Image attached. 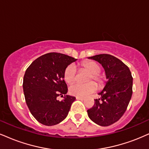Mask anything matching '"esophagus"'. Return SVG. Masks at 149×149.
Wrapping results in <instances>:
<instances>
[{
    "label": "esophagus",
    "instance_id": "esophagus-1",
    "mask_svg": "<svg viewBox=\"0 0 149 149\" xmlns=\"http://www.w3.org/2000/svg\"><path fill=\"white\" fill-rule=\"evenodd\" d=\"M76 99L78 100H84V97H76Z\"/></svg>",
    "mask_w": 149,
    "mask_h": 149
}]
</instances>
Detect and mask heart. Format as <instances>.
<instances>
[{
  "mask_svg": "<svg viewBox=\"0 0 149 149\" xmlns=\"http://www.w3.org/2000/svg\"><path fill=\"white\" fill-rule=\"evenodd\" d=\"M84 69L91 73L88 81L94 80L100 85H102L104 82V77L100 74L101 68L98 63L95 61L84 62L81 64ZM77 70L74 64H70L66 67L64 71V79L68 83H72L76 80ZM97 86L93 81L88 82L87 84L75 83L71 85L69 88V93L72 95L80 97H84L97 91Z\"/></svg>",
  "mask_w": 149,
  "mask_h": 149,
  "instance_id": "obj_1",
  "label": "heart"
}]
</instances>
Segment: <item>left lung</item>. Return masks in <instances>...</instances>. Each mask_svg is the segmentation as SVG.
<instances>
[{"instance_id":"left-lung-1","label":"left lung","mask_w":149,"mask_h":149,"mask_svg":"<svg viewBox=\"0 0 149 149\" xmlns=\"http://www.w3.org/2000/svg\"><path fill=\"white\" fill-rule=\"evenodd\" d=\"M102 64L108 79L99 93L101 99L87 111L89 118L98 125L108 126L119 120L126 111L133 94V77L129 68L121 60L108 54L89 57Z\"/></svg>"}]
</instances>
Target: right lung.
<instances>
[{
	"instance_id": "1",
	"label": "right lung",
	"mask_w": 149,
	"mask_h": 149,
	"mask_svg": "<svg viewBox=\"0 0 149 149\" xmlns=\"http://www.w3.org/2000/svg\"><path fill=\"white\" fill-rule=\"evenodd\" d=\"M76 58L57 52L43 54L25 71L23 88L25 102L36 120L45 126H54L65 119L74 97L66 95L64 71ZM64 100H57L58 96Z\"/></svg>"
}]
</instances>
